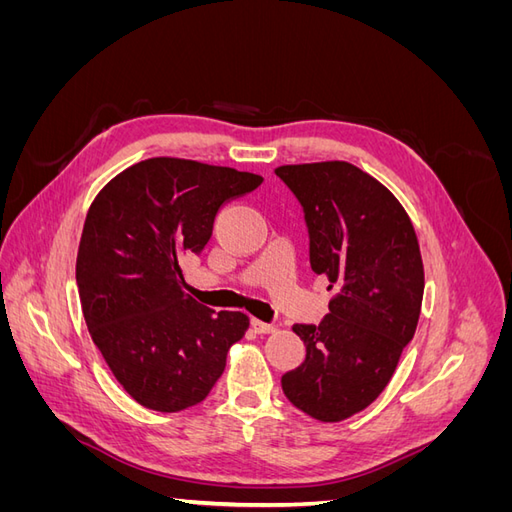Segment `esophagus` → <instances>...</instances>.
Returning <instances> with one entry per match:
<instances>
[{"label":"esophagus","instance_id":"34e87169","mask_svg":"<svg viewBox=\"0 0 512 512\" xmlns=\"http://www.w3.org/2000/svg\"><path fill=\"white\" fill-rule=\"evenodd\" d=\"M250 327H252V329H254V333H258V335H267V333H273V331H275L273 324L260 322V320H252V322H250Z\"/></svg>","mask_w":512,"mask_h":512}]
</instances>
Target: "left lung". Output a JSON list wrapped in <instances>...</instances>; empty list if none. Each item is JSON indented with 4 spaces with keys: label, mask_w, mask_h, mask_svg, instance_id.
<instances>
[{
    "label": "left lung",
    "mask_w": 512,
    "mask_h": 512,
    "mask_svg": "<svg viewBox=\"0 0 512 512\" xmlns=\"http://www.w3.org/2000/svg\"><path fill=\"white\" fill-rule=\"evenodd\" d=\"M275 175L303 209L312 271L337 290L318 327H292L305 361L282 376V391L316 421H344L384 391L414 337L425 288L416 232L397 198L348 162Z\"/></svg>",
    "instance_id": "8db88e82"
}]
</instances>
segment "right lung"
<instances>
[{
    "instance_id": "obj_1",
    "label": "right lung",
    "mask_w": 512,
    "mask_h": 512,
    "mask_svg": "<svg viewBox=\"0 0 512 512\" xmlns=\"http://www.w3.org/2000/svg\"><path fill=\"white\" fill-rule=\"evenodd\" d=\"M260 175L194 160L151 158L117 175L91 203L76 286L94 344L138 404L179 412L203 401L247 329L241 312L200 305L179 260L200 254L218 211Z\"/></svg>"
}]
</instances>
